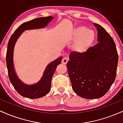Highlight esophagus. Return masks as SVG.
Listing matches in <instances>:
<instances>
[{
	"mask_svg": "<svg viewBox=\"0 0 123 123\" xmlns=\"http://www.w3.org/2000/svg\"><path fill=\"white\" fill-rule=\"evenodd\" d=\"M68 58L66 57H64L62 60V63L64 65H66L68 63Z\"/></svg>",
	"mask_w": 123,
	"mask_h": 123,
	"instance_id": "esophagus-1",
	"label": "esophagus"
}]
</instances>
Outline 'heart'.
Wrapping results in <instances>:
<instances>
[{"label":"heart","mask_w":123,"mask_h":123,"mask_svg":"<svg viewBox=\"0 0 123 123\" xmlns=\"http://www.w3.org/2000/svg\"><path fill=\"white\" fill-rule=\"evenodd\" d=\"M70 41H75L74 49L77 52H84L90 47L95 39V33L85 26H78L69 36Z\"/></svg>","instance_id":"obj_1"}]
</instances>
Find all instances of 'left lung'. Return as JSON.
Wrapping results in <instances>:
<instances>
[{
	"mask_svg": "<svg viewBox=\"0 0 123 123\" xmlns=\"http://www.w3.org/2000/svg\"><path fill=\"white\" fill-rule=\"evenodd\" d=\"M98 43L80 53L72 52L67 63L74 92L86 99H97L115 81L118 57L113 39L101 25L94 24Z\"/></svg>",
	"mask_w": 123,
	"mask_h": 123,
	"instance_id": "obj_1",
	"label": "left lung"
}]
</instances>
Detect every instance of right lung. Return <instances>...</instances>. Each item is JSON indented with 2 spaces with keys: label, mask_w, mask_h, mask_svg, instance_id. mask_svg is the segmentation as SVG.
<instances>
[{
  "label": "right lung",
  "mask_w": 123,
  "mask_h": 123,
  "mask_svg": "<svg viewBox=\"0 0 123 123\" xmlns=\"http://www.w3.org/2000/svg\"><path fill=\"white\" fill-rule=\"evenodd\" d=\"M53 19V17H40L24 22L18 27L8 41L6 53V64L10 81L17 91L22 97L30 99L42 98L50 92L51 82L57 66L60 65L62 57L53 61L46 66L41 79L35 84H26L22 82L15 73L14 66V50L17 41L26 30L40 29L46 27Z\"/></svg>",
  "instance_id": "1"
}]
</instances>
